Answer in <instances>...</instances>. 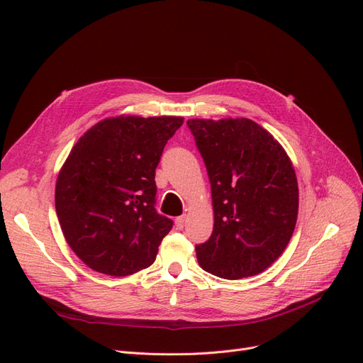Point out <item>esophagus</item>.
<instances>
[{"instance_id": "esophagus-1", "label": "esophagus", "mask_w": 363, "mask_h": 363, "mask_svg": "<svg viewBox=\"0 0 363 363\" xmlns=\"http://www.w3.org/2000/svg\"><path fill=\"white\" fill-rule=\"evenodd\" d=\"M184 223H185V216H181V217L174 218V225H177L178 229H182V228H184Z\"/></svg>"}]
</instances>
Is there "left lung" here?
Instances as JSON below:
<instances>
[{
	"label": "left lung",
	"instance_id": "8db88e82",
	"mask_svg": "<svg viewBox=\"0 0 363 363\" xmlns=\"http://www.w3.org/2000/svg\"><path fill=\"white\" fill-rule=\"evenodd\" d=\"M211 182L214 229L196 245L199 265L223 279L267 270L296 228L298 185L285 149L250 119H190Z\"/></svg>",
	"mask_w": 363,
	"mask_h": 363
}]
</instances>
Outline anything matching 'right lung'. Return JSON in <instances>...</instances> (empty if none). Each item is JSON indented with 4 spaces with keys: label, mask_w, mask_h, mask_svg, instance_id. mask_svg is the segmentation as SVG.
<instances>
[{
    "label": "right lung",
    "mask_w": 363,
    "mask_h": 363,
    "mask_svg": "<svg viewBox=\"0 0 363 363\" xmlns=\"http://www.w3.org/2000/svg\"><path fill=\"white\" fill-rule=\"evenodd\" d=\"M184 118L104 119L72 147L55 184L63 235L91 270L128 276L154 264L173 221L155 209V169Z\"/></svg>",
    "instance_id": "1"
}]
</instances>
